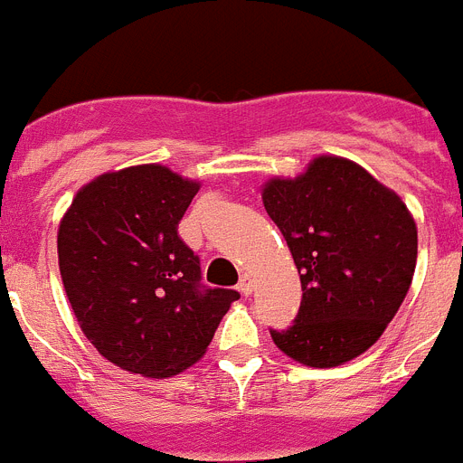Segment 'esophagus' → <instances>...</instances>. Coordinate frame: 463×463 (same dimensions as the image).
Returning a JSON list of instances; mask_svg holds the SVG:
<instances>
[{
	"mask_svg": "<svg viewBox=\"0 0 463 463\" xmlns=\"http://www.w3.org/2000/svg\"><path fill=\"white\" fill-rule=\"evenodd\" d=\"M237 288H240V293H242V296H251V291H254V277L244 272V275L240 277V284H237Z\"/></svg>",
	"mask_w": 463,
	"mask_h": 463,
	"instance_id": "1",
	"label": "esophagus"
}]
</instances>
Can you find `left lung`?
Listing matches in <instances>:
<instances>
[{
	"label": "left lung",
	"mask_w": 463,
	"mask_h": 463,
	"mask_svg": "<svg viewBox=\"0 0 463 463\" xmlns=\"http://www.w3.org/2000/svg\"><path fill=\"white\" fill-rule=\"evenodd\" d=\"M263 207L298 268V317L270 331L288 359L335 368L380 340L408 296L417 223L399 193L343 156H315L300 175L270 176Z\"/></svg>",
	"instance_id": "1"
}]
</instances>
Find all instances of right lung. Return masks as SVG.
Segmentation results:
<instances>
[{"mask_svg": "<svg viewBox=\"0 0 463 463\" xmlns=\"http://www.w3.org/2000/svg\"><path fill=\"white\" fill-rule=\"evenodd\" d=\"M198 179L144 163L104 172L60 219L58 263L83 335L142 377H172L207 352L237 291H200V260L176 226Z\"/></svg>", "mask_w": 463, "mask_h": 463, "instance_id": "obj_1", "label": "right lung"}]
</instances>
